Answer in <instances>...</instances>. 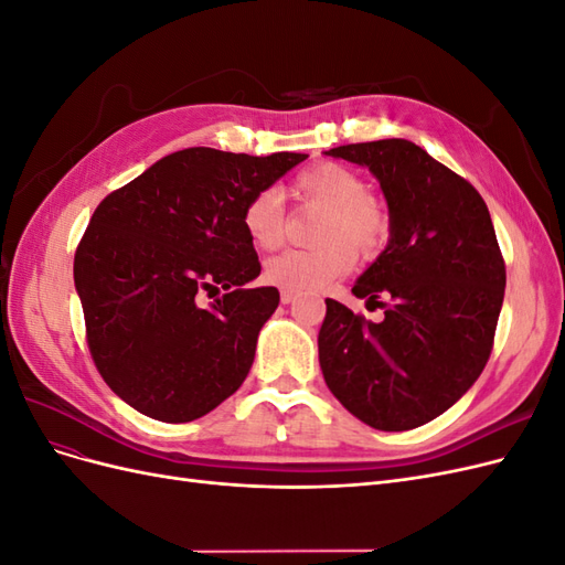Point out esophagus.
<instances>
[{"label":"esophagus","instance_id":"obj_1","mask_svg":"<svg viewBox=\"0 0 565 565\" xmlns=\"http://www.w3.org/2000/svg\"><path fill=\"white\" fill-rule=\"evenodd\" d=\"M280 299H282V303H292L297 299V292L295 289H280Z\"/></svg>","mask_w":565,"mask_h":565}]
</instances>
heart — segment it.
<instances>
[{
    "label": "heart",
    "instance_id": "1",
    "mask_svg": "<svg viewBox=\"0 0 565 565\" xmlns=\"http://www.w3.org/2000/svg\"><path fill=\"white\" fill-rule=\"evenodd\" d=\"M299 202L324 207L318 241L311 249L289 247L266 264V278L282 289L313 292L341 278L355 266L358 254L374 256L388 243L391 214L386 204L367 193L365 179L337 162L306 167L292 181ZM287 226V212L278 188L256 191L243 210V228L249 241L273 249L280 245Z\"/></svg>",
    "mask_w": 565,
    "mask_h": 565
}]
</instances>
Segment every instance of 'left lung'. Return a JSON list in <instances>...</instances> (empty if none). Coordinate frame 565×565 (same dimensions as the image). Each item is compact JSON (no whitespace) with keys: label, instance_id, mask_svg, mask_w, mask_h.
Segmentation results:
<instances>
[{"label":"left lung","instance_id":"obj_1","mask_svg":"<svg viewBox=\"0 0 565 565\" xmlns=\"http://www.w3.org/2000/svg\"><path fill=\"white\" fill-rule=\"evenodd\" d=\"M328 156L380 179L391 237L353 285L358 299L382 306V322L324 299L322 377L372 429H417L465 396L488 363L507 285L498 235L476 188L413 141L349 143Z\"/></svg>","mask_w":565,"mask_h":565}]
</instances>
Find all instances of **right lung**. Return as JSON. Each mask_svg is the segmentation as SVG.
I'll return each mask as SVG.
<instances>
[{
  "instance_id": "1",
  "label": "right lung",
  "mask_w": 565,
  "mask_h": 565,
  "mask_svg": "<svg viewBox=\"0 0 565 565\" xmlns=\"http://www.w3.org/2000/svg\"><path fill=\"white\" fill-rule=\"evenodd\" d=\"M303 160L185 148L100 200L75 252V287L96 370L141 415L193 422L245 382L280 295L245 287L262 264L243 210ZM218 288L227 295L196 303Z\"/></svg>"
}]
</instances>
